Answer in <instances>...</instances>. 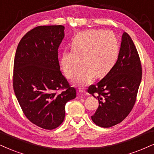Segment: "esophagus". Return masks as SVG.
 <instances>
[{
    "label": "esophagus",
    "mask_w": 154,
    "mask_h": 154,
    "mask_svg": "<svg viewBox=\"0 0 154 154\" xmlns=\"http://www.w3.org/2000/svg\"><path fill=\"white\" fill-rule=\"evenodd\" d=\"M79 93H81V94H85V92H86V90H85L83 88H79Z\"/></svg>",
    "instance_id": "34e87169"
}]
</instances>
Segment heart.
I'll return each mask as SVG.
<instances>
[{"label":"heart","mask_w":154,"mask_h":154,"mask_svg":"<svg viewBox=\"0 0 154 154\" xmlns=\"http://www.w3.org/2000/svg\"><path fill=\"white\" fill-rule=\"evenodd\" d=\"M119 41L111 31L88 30L80 32L71 41L72 50L63 51L60 66L66 75L73 78L83 64L84 66L74 77L73 83L86 86L95 75L105 76L114 66L119 53Z\"/></svg>","instance_id":"b5f03b06"}]
</instances>
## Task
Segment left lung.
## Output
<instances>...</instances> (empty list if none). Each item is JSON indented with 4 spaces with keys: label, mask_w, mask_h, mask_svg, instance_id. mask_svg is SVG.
Listing matches in <instances>:
<instances>
[{
    "label": "left lung",
    "mask_w": 154,
    "mask_h": 154,
    "mask_svg": "<svg viewBox=\"0 0 154 154\" xmlns=\"http://www.w3.org/2000/svg\"><path fill=\"white\" fill-rule=\"evenodd\" d=\"M141 75V64L137 50L130 35L124 32L114 66L102 80L88 89V92L98 99L99 103L91 116L92 121L103 128L121 123L135 104Z\"/></svg>",
    "instance_id": "1"
}]
</instances>
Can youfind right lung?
<instances>
[{
    "instance_id": "obj_1",
    "label": "right lung",
    "mask_w": 154,
    "mask_h": 154,
    "mask_svg": "<svg viewBox=\"0 0 154 154\" xmlns=\"http://www.w3.org/2000/svg\"><path fill=\"white\" fill-rule=\"evenodd\" d=\"M63 26H38L28 31L17 47L13 89L25 116L36 126L51 130L61 124L65 106L76 97L60 71L58 50ZM60 89L64 91L59 93Z\"/></svg>"
}]
</instances>
